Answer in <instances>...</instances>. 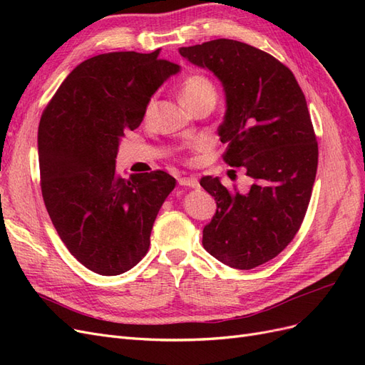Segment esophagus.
Here are the masks:
<instances>
[{
	"label": "esophagus",
	"mask_w": 365,
	"mask_h": 365,
	"mask_svg": "<svg viewBox=\"0 0 365 365\" xmlns=\"http://www.w3.org/2000/svg\"><path fill=\"white\" fill-rule=\"evenodd\" d=\"M178 182H180V185L192 187V189H197V187H200V181H197L195 176H184V178L178 180Z\"/></svg>",
	"instance_id": "34e87169"
}]
</instances>
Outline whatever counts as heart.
<instances>
[{"instance_id": "obj_1", "label": "heart", "mask_w": 365, "mask_h": 365, "mask_svg": "<svg viewBox=\"0 0 365 365\" xmlns=\"http://www.w3.org/2000/svg\"><path fill=\"white\" fill-rule=\"evenodd\" d=\"M181 98L182 102L193 109L196 105L212 101L216 102L217 91L215 83L202 74L187 76L181 83Z\"/></svg>"}]
</instances>
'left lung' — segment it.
<instances>
[{
    "label": "left lung",
    "instance_id": "left-lung-1",
    "mask_svg": "<svg viewBox=\"0 0 365 365\" xmlns=\"http://www.w3.org/2000/svg\"><path fill=\"white\" fill-rule=\"evenodd\" d=\"M180 53L222 82V160L254 181L242 195L212 176L201 180L217 204L204 248L231 268H256L291 244L311 201L318 143L304 94L284 63L244 42L215 39Z\"/></svg>",
    "mask_w": 365,
    "mask_h": 365
}]
</instances>
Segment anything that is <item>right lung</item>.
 Here are the masks:
<instances>
[{"mask_svg":"<svg viewBox=\"0 0 365 365\" xmlns=\"http://www.w3.org/2000/svg\"><path fill=\"white\" fill-rule=\"evenodd\" d=\"M114 51L83 61L43 109L38 129L41 190L61 240L85 268L126 272L146 256L150 231L176 180L164 170H115L120 137L140 126L150 96L176 63Z\"/></svg>","mask_w":365,"mask_h":365,"instance_id":"1","label":"right lung"}]
</instances>
